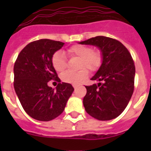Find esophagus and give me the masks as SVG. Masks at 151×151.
Returning a JSON list of instances; mask_svg holds the SVG:
<instances>
[{
	"label": "esophagus",
	"mask_w": 151,
	"mask_h": 151,
	"mask_svg": "<svg viewBox=\"0 0 151 151\" xmlns=\"http://www.w3.org/2000/svg\"><path fill=\"white\" fill-rule=\"evenodd\" d=\"M73 88H76L78 87V85H76V84H73Z\"/></svg>",
	"instance_id": "34e87169"
}]
</instances>
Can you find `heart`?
I'll use <instances>...</instances> for the list:
<instances>
[{
    "label": "heart",
    "instance_id": "obj_1",
    "mask_svg": "<svg viewBox=\"0 0 151 151\" xmlns=\"http://www.w3.org/2000/svg\"><path fill=\"white\" fill-rule=\"evenodd\" d=\"M69 57L79 58V67H87L91 71H96L102 63V54L98 50H92L91 47L82 45H76L67 50ZM52 66L56 71L61 73L66 69V57L63 52L57 51L52 57ZM88 76L87 69L82 68L78 71L74 72L67 70L61 75V79L65 82L78 84Z\"/></svg>",
    "mask_w": 151,
    "mask_h": 151
}]
</instances>
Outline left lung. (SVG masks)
Returning <instances> with one entry per match:
<instances>
[{
    "mask_svg": "<svg viewBox=\"0 0 151 151\" xmlns=\"http://www.w3.org/2000/svg\"><path fill=\"white\" fill-rule=\"evenodd\" d=\"M100 49L103 60L91 80L97 84L85 86V109L98 120L116 118L127 106L134 91L135 67L128 49L121 42L105 36H97L79 42Z\"/></svg>",
    "mask_w": 151,
    "mask_h": 151,
    "instance_id": "obj_1",
    "label": "left lung"
}]
</instances>
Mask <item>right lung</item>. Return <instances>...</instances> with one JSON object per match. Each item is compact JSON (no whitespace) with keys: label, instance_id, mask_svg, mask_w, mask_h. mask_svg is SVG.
<instances>
[{"label":"right lung","instance_id":"add662e5","mask_svg":"<svg viewBox=\"0 0 151 151\" xmlns=\"http://www.w3.org/2000/svg\"><path fill=\"white\" fill-rule=\"evenodd\" d=\"M63 42L40 39L26 45L18 55L13 68L14 89L28 115L36 120L50 121L63 112L74 88L62 82L52 66L51 59ZM59 81L55 89L49 81Z\"/></svg>","mask_w":151,"mask_h":151}]
</instances>
